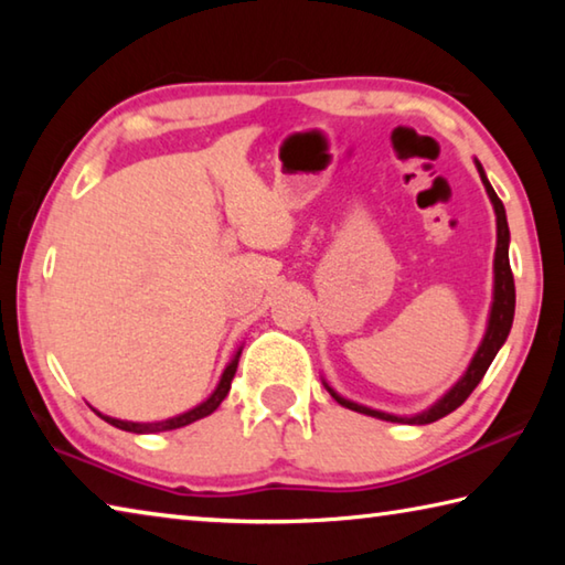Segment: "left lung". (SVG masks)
I'll return each instance as SVG.
<instances>
[{"label":"left lung","instance_id":"left-lung-1","mask_svg":"<svg viewBox=\"0 0 565 565\" xmlns=\"http://www.w3.org/2000/svg\"><path fill=\"white\" fill-rule=\"evenodd\" d=\"M476 169H478V174H481L486 194H489L491 204H493V212H495V256H493V301H491V311H489V323H486V333H483L481 343H478L471 363H468L463 376L458 379L456 384L448 388L441 398L436 401V404H431L428 408L420 411V414H414V416H396V414H386V411L356 404V401L343 398L341 394H337V391H333L327 384V381H323V386H327L329 394L337 398L341 406H347L351 411H359V414L381 418V420H391V424H411V426L434 424V420L448 416L451 411L461 406L468 396H471V391L478 384H481L483 374L489 371L491 361L495 359V353H499V349L503 347L505 339H509V331H511V323H513V311H515V286H513V274H511V264H509V242H511L509 222H505L503 202L499 196H495L491 181L486 179V171H483L481 161H478V159H476Z\"/></svg>","mask_w":565,"mask_h":565}]
</instances>
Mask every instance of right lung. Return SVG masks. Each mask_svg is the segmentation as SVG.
<instances>
[{
	"label": "right lung",
	"mask_w": 565,
	"mask_h": 565,
	"mask_svg": "<svg viewBox=\"0 0 565 565\" xmlns=\"http://www.w3.org/2000/svg\"><path fill=\"white\" fill-rule=\"evenodd\" d=\"M242 349H244V347H238V349H236V353H234V359L226 363L224 374H222V379H218V384H216V388L212 391V394H209V396L202 401V404H196L194 408L184 411V414L171 416V418H164V420H151V424H139V420H121V418H111V416H107V414H102V411H97V408H94V411H97V416L107 420V424L121 428V431H131V434H159V431H174V428H181V426L194 424V420L204 418V416H209V414H214V411L218 408V404H222V401L226 398L228 388H232V381H234L236 366H238V356H242Z\"/></svg>",
	"instance_id": "add662e5"
}]
</instances>
